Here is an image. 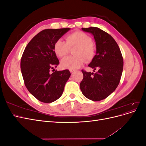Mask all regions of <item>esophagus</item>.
<instances>
[{"label":"esophagus","instance_id":"esophagus-1","mask_svg":"<svg viewBox=\"0 0 146 146\" xmlns=\"http://www.w3.org/2000/svg\"><path fill=\"white\" fill-rule=\"evenodd\" d=\"M69 70H70V72H71V73H73L74 72H76V70H74V69H69Z\"/></svg>","mask_w":146,"mask_h":146}]
</instances>
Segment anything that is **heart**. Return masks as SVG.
<instances>
[{
  "label": "heart",
  "mask_w": 146,
  "mask_h": 146,
  "mask_svg": "<svg viewBox=\"0 0 146 146\" xmlns=\"http://www.w3.org/2000/svg\"><path fill=\"white\" fill-rule=\"evenodd\" d=\"M66 42L61 39L57 40L54 46V50L60 58L67 56L69 48L76 47L74 54L76 56H70L61 61V65L64 68L76 69L82 66L85 61H91L96 52L95 44L91 41L89 35L81 31H76L65 36Z\"/></svg>",
  "instance_id": "1"
}]
</instances>
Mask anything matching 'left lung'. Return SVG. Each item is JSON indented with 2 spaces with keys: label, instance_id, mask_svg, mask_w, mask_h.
Segmentation results:
<instances>
[{
  "label": "left lung",
  "instance_id": "8db88e82",
  "mask_svg": "<svg viewBox=\"0 0 146 146\" xmlns=\"http://www.w3.org/2000/svg\"><path fill=\"white\" fill-rule=\"evenodd\" d=\"M82 29L94 36L96 55L88 66L98 72L94 74L82 70L83 78L80 84V90L88 99L100 101L111 94L120 82L123 57L117 42L108 33L98 27Z\"/></svg>",
  "mask_w": 146,
  "mask_h": 146
}]
</instances>
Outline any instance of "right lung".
Returning <instances> with one entry per match:
<instances>
[{
  "label": "right lung",
  "instance_id": "1",
  "mask_svg": "<svg viewBox=\"0 0 146 146\" xmlns=\"http://www.w3.org/2000/svg\"><path fill=\"white\" fill-rule=\"evenodd\" d=\"M69 28L45 29L32 38L22 55L21 69L24 84L35 98L44 103H51L62 95L69 70H50L59 64L54 50L55 42Z\"/></svg>",
  "mask_w": 146,
  "mask_h": 146
}]
</instances>
